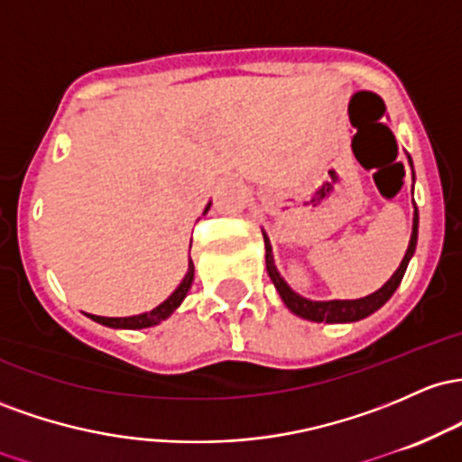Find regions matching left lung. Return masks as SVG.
I'll return each mask as SVG.
<instances>
[{
  "label": "left lung",
  "mask_w": 462,
  "mask_h": 462,
  "mask_svg": "<svg viewBox=\"0 0 462 462\" xmlns=\"http://www.w3.org/2000/svg\"><path fill=\"white\" fill-rule=\"evenodd\" d=\"M408 162H411V157H408ZM411 168H412V162H411ZM412 180H414V172H412ZM417 236H419V211L417 207H414L411 242H408L406 255H403L402 263H399V268L393 273V277L388 279L384 286L375 290V292L369 294V297H362V299L312 300V299L300 297L299 292H294V290L288 286L286 279L282 277V273H279L277 266H274L271 240H268V236L263 233V245H266V271H268V277L273 279L274 288H277L279 297H282L283 303H286V308L292 314H297L305 320H312V323H356V320H362L366 319V316H371L373 312H377V310H380L382 305L393 297V292H395L399 283H402L403 273H406L408 268V262H411L414 255V248H417Z\"/></svg>",
  "instance_id": "left-lung-1"
}]
</instances>
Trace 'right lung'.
I'll list each match as a JSON object with an SVG mask.
<instances>
[{"instance_id": "add662e5", "label": "right lung", "mask_w": 462, "mask_h": 462, "mask_svg": "<svg viewBox=\"0 0 462 462\" xmlns=\"http://www.w3.org/2000/svg\"><path fill=\"white\" fill-rule=\"evenodd\" d=\"M211 203H207L203 216L209 211ZM191 282H194V262H188V273H185L183 282L176 286V290L172 294H170L168 299L163 300V303H159L157 308L150 310V312H143V314H134V316H122V319H116V316H96V314H87L91 320H96V323L105 325V328H113V329H146V328H154V325L163 323L165 319H170L176 312V308H179L180 303H183V299L188 297L189 288H191Z\"/></svg>"}]
</instances>
